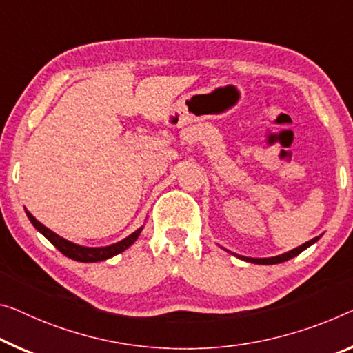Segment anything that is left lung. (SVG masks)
I'll use <instances>...</instances> for the list:
<instances>
[{"label":"left lung","mask_w":353,"mask_h":353,"mask_svg":"<svg viewBox=\"0 0 353 353\" xmlns=\"http://www.w3.org/2000/svg\"><path fill=\"white\" fill-rule=\"evenodd\" d=\"M317 240H319V236H317V238H312V240L306 241L305 245L298 246V248H295V249H292V251L285 252V254H281V256H276V257H268V259H252V257H243V256H241V259H243V260H246V262L259 263V265H274V263H281V262H285V260H289V259H292V257L298 256V254L305 251V249H306V248H309L311 245H314V243H316Z\"/></svg>","instance_id":"left-lung-1"}]
</instances>
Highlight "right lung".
<instances>
[{"mask_svg":"<svg viewBox=\"0 0 353 353\" xmlns=\"http://www.w3.org/2000/svg\"><path fill=\"white\" fill-rule=\"evenodd\" d=\"M26 214H28L31 224L34 225L36 229L39 230L42 235H44L47 240L58 249L59 252L64 254V256L69 259L77 260V262H101V260H107L113 256H117V254L126 251V249L131 246L135 240H137V236L140 235V232H142V229H143V227H140V229L131 233V235L124 238V240L115 243V245H110L105 248H85V246H79V245H75V243L64 240V238L57 235L55 232L47 229V227L44 224H41V222L37 221L34 216L30 213V211H26Z\"/></svg>","mask_w":353,"mask_h":353,"instance_id":"add662e5","label":"right lung"}]
</instances>
